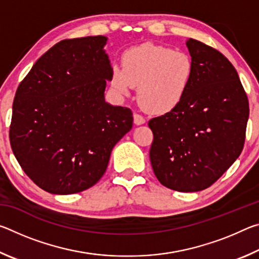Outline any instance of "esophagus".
I'll use <instances>...</instances> for the list:
<instances>
[{
	"label": "esophagus",
	"mask_w": 259,
	"mask_h": 259,
	"mask_svg": "<svg viewBox=\"0 0 259 259\" xmlns=\"http://www.w3.org/2000/svg\"><path fill=\"white\" fill-rule=\"evenodd\" d=\"M134 122L137 125H142L145 123V117H144L143 115H140V114H138V113H135L134 114Z\"/></svg>",
	"instance_id": "obj_1"
}]
</instances>
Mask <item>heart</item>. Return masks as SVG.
I'll use <instances>...</instances> for the list:
<instances>
[{"label": "heart", "mask_w": 259, "mask_h": 259, "mask_svg": "<svg viewBox=\"0 0 259 259\" xmlns=\"http://www.w3.org/2000/svg\"><path fill=\"white\" fill-rule=\"evenodd\" d=\"M122 66L112 68V85L122 95L138 87V102L154 114L174 111L185 98L194 76V64L185 52L144 43L122 56Z\"/></svg>", "instance_id": "heart-1"}]
</instances>
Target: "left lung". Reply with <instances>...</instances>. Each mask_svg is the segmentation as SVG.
Segmentation results:
<instances>
[{
	"label": "left lung",
	"instance_id": "obj_1",
	"mask_svg": "<svg viewBox=\"0 0 259 259\" xmlns=\"http://www.w3.org/2000/svg\"><path fill=\"white\" fill-rule=\"evenodd\" d=\"M186 46L194 76L178 107L148 122L153 131L150 159L162 185L198 192L217 182L240 156L249 102L224 55L194 38Z\"/></svg>",
	"mask_w": 259,
	"mask_h": 259
}]
</instances>
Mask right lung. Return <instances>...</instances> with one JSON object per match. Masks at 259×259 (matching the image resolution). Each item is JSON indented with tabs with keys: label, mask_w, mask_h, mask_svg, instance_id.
<instances>
[{
	"label": "right lung",
	"mask_w": 259,
	"mask_h": 259,
	"mask_svg": "<svg viewBox=\"0 0 259 259\" xmlns=\"http://www.w3.org/2000/svg\"><path fill=\"white\" fill-rule=\"evenodd\" d=\"M102 35L68 38L37 59L18 85L9 138L24 172L52 194L103 177L115 144L133 128L128 107L105 102L112 67Z\"/></svg>",
	"instance_id": "obj_1"
}]
</instances>
